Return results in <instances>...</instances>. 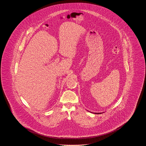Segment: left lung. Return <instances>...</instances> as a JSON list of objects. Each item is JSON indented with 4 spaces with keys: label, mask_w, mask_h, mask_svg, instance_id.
<instances>
[{
    "label": "left lung",
    "mask_w": 146,
    "mask_h": 146,
    "mask_svg": "<svg viewBox=\"0 0 146 146\" xmlns=\"http://www.w3.org/2000/svg\"><path fill=\"white\" fill-rule=\"evenodd\" d=\"M95 114H101V113H94Z\"/></svg>",
    "instance_id": "left-lung-1"
}]
</instances>
